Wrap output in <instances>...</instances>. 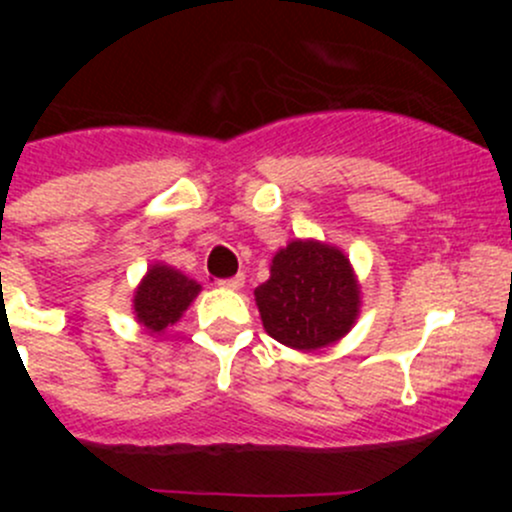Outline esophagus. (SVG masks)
Wrapping results in <instances>:
<instances>
[{
    "label": "esophagus",
    "mask_w": 512,
    "mask_h": 512,
    "mask_svg": "<svg viewBox=\"0 0 512 512\" xmlns=\"http://www.w3.org/2000/svg\"><path fill=\"white\" fill-rule=\"evenodd\" d=\"M245 285V275H235V277H227V280H220V287L225 289H240Z\"/></svg>",
    "instance_id": "1"
}]
</instances>
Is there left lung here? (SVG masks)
Returning <instances> with one entry per match:
<instances>
[{
    "mask_svg": "<svg viewBox=\"0 0 512 512\" xmlns=\"http://www.w3.org/2000/svg\"><path fill=\"white\" fill-rule=\"evenodd\" d=\"M265 332L292 349L314 352L337 342L359 314V287L344 252L294 240L272 260L270 280L255 289Z\"/></svg>",
    "mask_w": 512,
    "mask_h": 512,
    "instance_id": "left-lung-1",
    "label": "left lung"
}]
</instances>
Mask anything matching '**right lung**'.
Here are the masks:
<instances>
[{"label":"right lung","mask_w":512,"mask_h":512,"mask_svg":"<svg viewBox=\"0 0 512 512\" xmlns=\"http://www.w3.org/2000/svg\"><path fill=\"white\" fill-rule=\"evenodd\" d=\"M198 292V282L188 280L178 270H170L168 265H156L148 270L146 280L136 289L133 309L138 322L151 334H158L178 322Z\"/></svg>","instance_id":"obj_1"}]
</instances>
